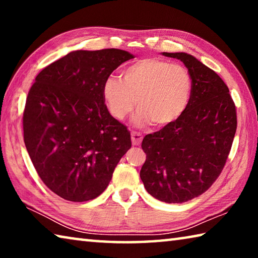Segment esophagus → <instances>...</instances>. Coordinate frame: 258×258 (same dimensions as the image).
Here are the masks:
<instances>
[{
	"label": "esophagus",
	"mask_w": 258,
	"mask_h": 258,
	"mask_svg": "<svg viewBox=\"0 0 258 258\" xmlns=\"http://www.w3.org/2000/svg\"><path fill=\"white\" fill-rule=\"evenodd\" d=\"M142 134L140 132H135V131H133V132L131 133V139H132L133 146H139L140 143L142 142Z\"/></svg>",
	"instance_id": "esophagus-1"
}]
</instances>
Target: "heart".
I'll return each instance as SVG.
<instances>
[{"mask_svg":"<svg viewBox=\"0 0 258 258\" xmlns=\"http://www.w3.org/2000/svg\"><path fill=\"white\" fill-rule=\"evenodd\" d=\"M121 80L108 77L102 84V98L110 115L123 119L139 110L135 121L163 127L176 121L189 106L192 78L187 69L158 58H145L126 67Z\"/></svg>","mask_w":258,"mask_h":258,"instance_id":"b5f03b06","label":"heart"}]
</instances>
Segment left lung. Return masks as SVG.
Listing matches in <instances>:
<instances>
[{
    "label": "left lung",
    "mask_w": 258,
    "mask_h": 258,
    "mask_svg": "<svg viewBox=\"0 0 258 258\" xmlns=\"http://www.w3.org/2000/svg\"><path fill=\"white\" fill-rule=\"evenodd\" d=\"M163 55L184 63L192 95L180 118L143 139L147 159L140 177L152 197L181 204L203 195L220 176L237 130V111L229 87L211 68L184 52Z\"/></svg>",
    "instance_id": "obj_1"
}]
</instances>
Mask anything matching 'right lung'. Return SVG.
<instances>
[{"label":"right lung","instance_id":"right-lung-1","mask_svg":"<svg viewBox=\"0 0 258 258\" xmlns=\"http://www.w3.org/2000/svg\"><path fill=\"white\" fill-rule=\"evenodd\" d=\"M134 55L119 49L77 50L45 67L30 87L24 141L41 180L59 197L87 202L106 190L132 146L109 113L102 84Z\"/></svg>","mask_w":258,"mask_h":258}]
</instances>
